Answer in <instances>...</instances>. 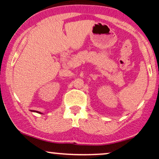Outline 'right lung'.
Returning a JSON list of instances; mask_svg holds the SVG:
<instances>
[{"mask_svg": "<svg viewBox=\"0 0 159 159\" xmlns=\"http://www.w3.org/2000/svg\"><path fill=\"white\" fill-rule=\"evenodd\" d=\"M32 111H36V112H38V113H41V112H40V111H34V110H33ZM41 114H42V113H41Z\"/></svg>", "mask_w": 159, "mask_h": 159, "instance_id": "add662e5", "label": "right lung"}]
</instances>
